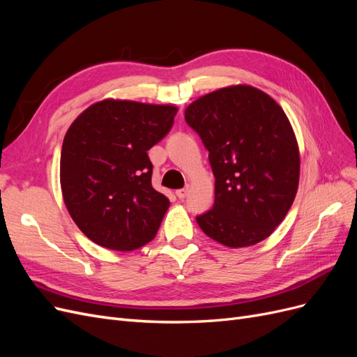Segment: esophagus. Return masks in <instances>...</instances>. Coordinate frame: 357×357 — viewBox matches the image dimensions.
Returning <instances> with one entry per match:
<instances>
[{"mask_svg": "<svg viewBox=\"0 0 357 357\" xmlns=\"http://www.w3.org/2000/svg\"><path fill=\"white\" fill-rule=\"evenodd\" d=\"M188 192H189V190H188V188H183V189L176 190V195H177V198H178V199H181V201H183V199H185V198L188 197Z\"/></svg>", "mask_w": 357, "mask_h": 357, "instance_id": "1", "label": "esophagus"}]
</instances>
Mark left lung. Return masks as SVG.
I'll return each instance as SVG.
<instances>
[{"label": "left lung", "instance_id": "1", "mask_svg": "<svg viewBox=\"0 0 357 357\" xmlns=\"http://www.w3.org/2000/svg\"><path fill=\"white\" fill-rule=\"evenodd\" d=\"M215 178L213 208L197 218L226 247L264 241L283 222L299 185V149L286 113L253 86L222 88L185 112Z\"/></svg>", "mask_w": 357, "mask_h": 357}]
</instances>
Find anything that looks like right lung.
<instances>
[{
	"label": "right lung",
	"instance_id": "obj_1",
	"mask_svg": "<svg viewBox=\"0 0 357 357\" xmlns=\"http://www.w3.org/2000/svg\"><path fill=\"white\" fill-rule=\"evenodd\" d=\"M177 107L104 100L68 128L61 189L71 219L89 240L117 252L152 241L169 201L152 186L147 150L174 123Z\"/></svg>",
	"mask_w": 357,
	"mask_h": 357
}]
</instances>
